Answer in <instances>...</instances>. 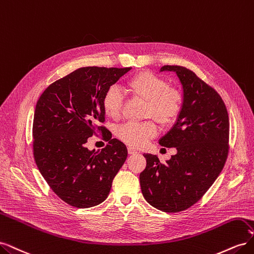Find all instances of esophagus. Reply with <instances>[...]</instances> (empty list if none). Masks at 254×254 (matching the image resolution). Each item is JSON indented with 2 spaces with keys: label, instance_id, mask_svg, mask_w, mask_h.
I'll list each match as a JSON object with an SVG mask.
<instances>
[{
  "label": "esophagus",
  "instance_id": "obj_1",
  "mask_svg": "<svg viewBox=\"0 0 254 254\" xmlns=\"http://www.w3.org/2000/svg\"><path fill=\"white\" fill-rule=\"evenodd\" d=\"M137 151L134 149V148H132V147H128V153L129 155H135Z\"/></svg>",
  "mask_w": 254,
  "mask_h": 254
}]
</instances>
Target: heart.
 Returning <instances> with one entry per match:
<instances>
[{"instance_id": "b5f03b06", "label": "heart", "mask_w": 254, "mask_h": 254, "mask_svg": "<svg viewBox=\"0 0 254 254\" xmlns=\"http://www.w3.org/2000/svg\"><path fill=\"white\" fill-rule=\"evenodd\" d=\"M125 87L130 94L147 102L145 115L152 117L163 126L172 125L178 119L183 106V95L179 90L171 88L170 82L150 72H142L129 78ZM107 117L118 120L121 115L123 96L117 88H109L102 99ZM157 134L152 121L127 123L117 129V136L131 147H141Z\"/></svg>"}]
</instances>
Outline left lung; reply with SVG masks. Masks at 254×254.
<instances>
[{"label": "left lung", "instance_id": "left-lung-1", "mask_svg": "<svg viewBox=\"0 0 254 254\" xmlns=\"http://www.w3.org/2000/svg\"><path fill=\"white\" fill-rule=\"evenodd\" d=\"M175 72L183 88V106L161 146L177 153L163 164L156 155L144 153L140 174L144 198L156 209L177 213L189 209L206 193L225 166L229 152V115L220 95L180 65H164Z\"/></svg>", "mask_w": 254, "mask_h": 254}]
</instances>
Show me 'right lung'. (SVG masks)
<instances>
[{
  "instance_id": "obj_1",
  "label": "right lung",
  "mask_w": 254,
  "mask_h": 254,
  "mask_svg": "<svg viewBox=\"0 0 254 254\" xmlns=\"http://www.w3.org/2000/svg\"><path fill=\"white\" fill-rule=\"evenodd\" d=\"M131 67L86 66L53 82L38 99L33 123V153L45 181L61 200L91 207L108 197L127 148L105 126V92ZM102 131L110 143L89 151L90 136ZM108 141V140H107Z\"/></svg>"
}]
</instances>
